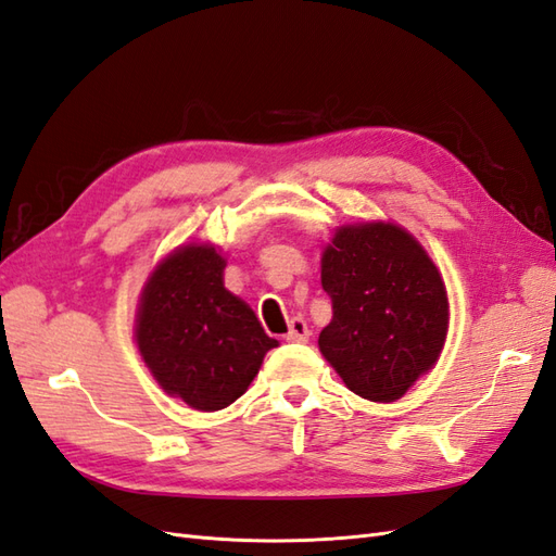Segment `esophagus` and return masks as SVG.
<instances>
[{
  "instance_id": "obj_1",
  "label": "esophagus",
  "mask_w": 556,
  "mask_h": 556,
  "mask_svg": "<svg viewBox=\"0 0 556 556\" xmlns=\"http://www.w3.org/2000/svg\"><path fill=\"white\" fill-rule=\"evenodd\" d=\"M283 340H287V343H307V340H309V329H307V324H305L301 317L291 319V324H289V333L283 336Z\"/></svg>"
}]
</instances>
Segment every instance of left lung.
Here are the masks:
<instances>
[{
  "instance_id": "left-lung-1",
  "label": "left lung",
  "mask_w": 556,
  "mask_h": 556,
  "mask_svg": "<svg viewBox=\"0 0 556 556\" xmlns=\"http://www.w3.org/2000/svg\"><path fill=\"white\" fill-rule=\"evenodd\" d=\"M321 287L333 319L319 350L354 394L394 402L437 364L448 331L446 287L404 227H338L321 253Z\"/></svg>"
}]
</instances>
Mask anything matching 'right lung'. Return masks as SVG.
I'll return each instance as SVG.
<instances>
[{
  "label": "right lung",
  "mask_w": 556,
  "mask_h": 556,
  "mask_svg": "<svg viewBox=\"0 0 556 556\" xmlns=\"http://www.w3.org/2000/svg\"><path fill=\"white\" fill-rule=\"evenodd\" d=\"M223 269L216 247H180L154 267L140 293V357L166 394L197 410L237 402L267 350L279 345L255 312L225 289Z\"/></svg>",
  "instance_id": "obj_1"
}]
</instances>
